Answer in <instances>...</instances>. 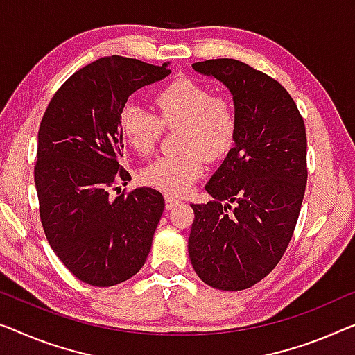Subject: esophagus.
I'll list each match as a JSON object with an SVG mask.
<instances>
[{
	"mask_svg": "<svg viewBox=\"0 0 355 355\" xmlns=\"http://www.w3.org/2000/svg\"><path fill=\"white\" fill-rule=\"evenodd\" d=\"M178 202H180V200L177 198H173V196H168V194L166 196V207H167V210H172Z\"/></svg>",
	"mask_w": 355,
	"mask_h": 355,
	"instance_id": "esophagus-1",
	"label": "esophagus"
}]
</instances>
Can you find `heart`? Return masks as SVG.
<instances>
[{
  "instance_id": "b5f03b06",
  "label": "heart",
  "mask_w": 355,
  "mask_h": 355,
  "mask_svg": "<svg viewBox=\"0 0 355 355\" xmlns=\"http://www.w3.org/2000/svg\"><path fill=\"white\" fill-rule=\"evenodd\" d=\"M157 114L129 103L119 111V130L139 155H150L164 127H180L178 156H164L141 171V180L167 194L187 193L204 172V157L220 161L237 140L239 114L231 98L214 95L205 84L178 78L155 95Z\"/></svg>"
}]
</instances>
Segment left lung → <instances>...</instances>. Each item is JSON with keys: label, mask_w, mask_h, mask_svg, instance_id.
Instances as JSON below:
<instances>
[{"label": "left lung", "mask_w": 355, "mask_h": 355, "mask_svg": "<svg viewBox=\"0 0 355 355\" xmlns=\"http://www.w3.org/2000/svg\"><path fill=\"white\" fill-rule=\"evenodd\" d=\"M193 68L230 89L239 130L205 184L214 200L191 204L188 252L205 284L237 292L266 277L292 241L308 182L306 127L287 89L266 73L234 59Z\"/></svg>", "instance_id": "left-lung-1"}]
</instances>
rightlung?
I'll return each instance as SVG.
<instances>
[{"label":"right lung","mask_w":355,"mask_h":355,"mask_svg":"<svg viewBox=\"0 0 355 355\" xmlns=\"http://www.w3.org/2000/svg\"><path fill=\"white\" fill-rule=\"evenodd\" d=\"M168 73L167 63L100 57L62 84L41 119L35 184L42 230L68 271L94 287L135 276L151 250L166 202L153 188L117 191L130 180L119 162V111Z\"/></svg>","instance_id":"add662e5"}]
</instances>
